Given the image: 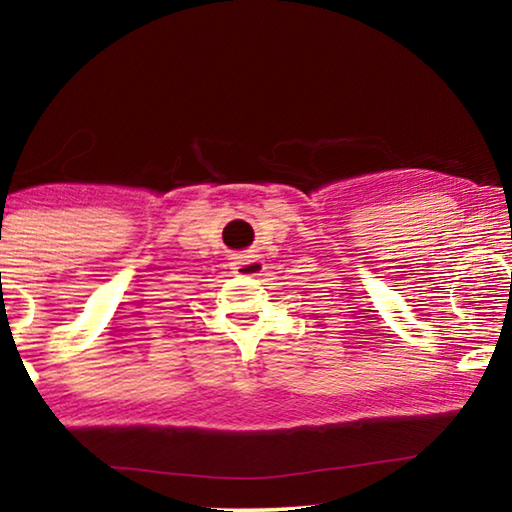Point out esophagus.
<instances>
[{"instance_id": "esophagus-1", "label": "esophagus", "mask_w": 512, "mask_h": 512, "mask_svg": "<svg viewBox=\"0 0 512 512\" xmlns=\"http://www.w3.org/2000/svg\"><path fill=\"white\" fill-rule=\"evenodd\" d=\"M264 259L259 257L257 253H246V255H239L235 257V262H232V273L237 275H246V277H255V275H262L264 273Z\"/></svg>"}]
</instances>
